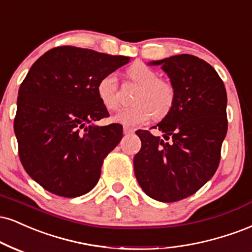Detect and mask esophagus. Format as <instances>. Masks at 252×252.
I'll return each instance as SVG.
<instances>
[{
    "label": "esophagus",
    "mask_w": 252,
    "mask_h": 252,
    "mask_svg": "<svg viewBox=\"0 0 252 252\" xmlns=\"http://www.w3.org/2000/svg\"><path fill=\"white\" fill-rule=\"evenodd\" d=\"M134 131H135V129L130 128V126H124V128H123L124 135H130V134H132Z\"/></svg>",
    "instance_id": "1"
}]
</instances>
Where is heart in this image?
I'll use <instances>...</instances> for the list:
<instances>
[{
  "label": "heart",
  "instance_id": "heart-1",
  "mask_svg": "<svg viewBox=\"0 0 252 252\" xmlns=\"http://www.w3.org/2000/svg\"><path fill=\"white\" fill-rule=\"evenodd\" d=\"M128 77L137 86L131 97L132 104L115 115L116 122L126 126H141L150 120H162L174 108L176 88L169 80L158 77V72L143 62H136L129 66ZM97 94L102 104L108 110L115 111L121 105L120 86L116 74L105 75L97 86Z\"/></svg>",
  "mask_w": 252,
  "mask_h": 252
}]
</instances>
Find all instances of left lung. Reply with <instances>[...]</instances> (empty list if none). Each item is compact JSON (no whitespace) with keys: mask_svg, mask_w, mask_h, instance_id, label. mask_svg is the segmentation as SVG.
Segmentation results:
<instances>
[{"mask_svg":"<svg viewBox=\"0 0 252 252\" xmlns=\"http://www.w3.org/2000/svg\"><path fill=\"white\" fill-rule=\"evenodd\" d=\"M176 88V102L162 122L137 130L141 150L134 157L138 184L151 198L171 203L193 195L213 177L228 131L226 92L209 63L182 54L156 61Z\"/></svg>","mask_w":252,"mask_h":252,"instance_id":"1","label":"left lung"}]
</instances>
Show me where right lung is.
<instances>
[{"label": "right lung", "instance_id": "add662e5", "mask_svg": "<svg viewBox=\"0 0 252 252\" xmlns=\"http://www.w3.org/2000/svg\"><path fill=\"white\" fill-rule=\"evenodd\" d=\"M128 62L62 45L30 68L19 89L14 131L24 170L43 189L74 198L96 186L103 160L123 136L118 123L93 124L109 117L97 86Z\"/></svg>", "mask_w": 252, "mask_h": 252}]
</instances>
